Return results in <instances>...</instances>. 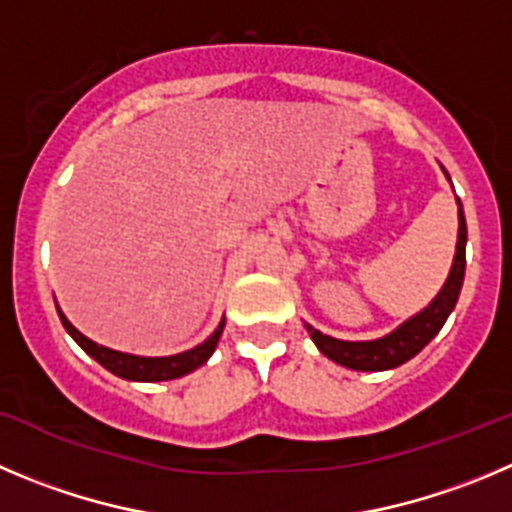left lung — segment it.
<instances>
[{
  "instance_id": "1",
  "label": "left lung",
  "mask_w": 512,
  "mask_h": 512,
  "mask_svg": "<svg viewBox=\"0 0 512 512\" xmlns=\"http://www.w3.org/2000/svg\"><path fill=\"white\" fill-rule=\"evenodd\" d=\"M465 245L467 224L465 214L460 209V234H457V252L455 262H452L450 278H447L444 288L439 290L437 298L429 303V308L414 315L412 321L399 326L394 333H389L384 338H376V341H338V338L323 336L315 328H308L315 346L321 348V353H326L331 361L353 371H384L407 364L409 358L417 356L437 336L444 321L450 318L457 298H460L462 280H465Z\"/></svg>"
}]
</instances>
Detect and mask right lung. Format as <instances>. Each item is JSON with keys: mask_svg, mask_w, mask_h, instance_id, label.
<instances>
[{"mask_svg": "<svg viewBox=\"0 0 512 512\" xmlns=\"http://www.w3.org/2000/svg\"><path fill=\"white\" fill-rule=\"evenodd\" d=\"M57 315H60L65 331L75 338V343H78L88 356H93L103 369H108L111 374L121 376V379H128V381H169V379H179V376L191 374V371L199 369V366L212 356L224 328V321H222L217 331H214L202 346L191 348V351L176 353V356H164V358H143V356H131V353L111 351V348L98 346V343H93L90 338H85L78 328H73V323L62 315V310H57Z\"/></svg>", "mask_w": 512, "mask_h": 512, "instance_id": "right-lung-1", "label": "right lung"}]
</instances>
